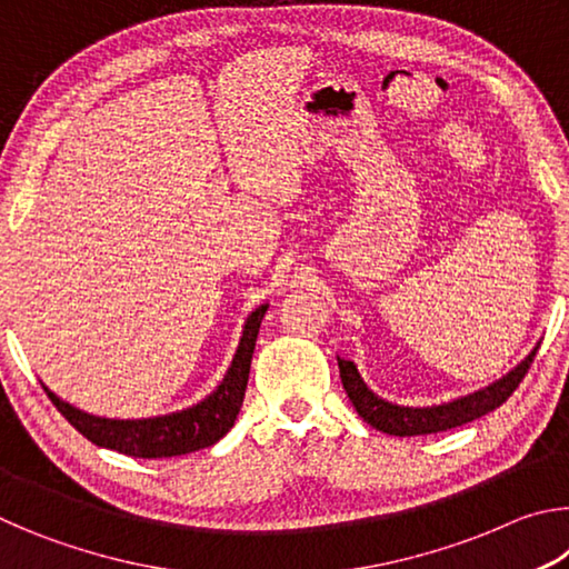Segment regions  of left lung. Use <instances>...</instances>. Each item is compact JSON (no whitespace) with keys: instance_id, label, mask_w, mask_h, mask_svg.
Segmentation results:
<instances>
[{"instance_id":"obj_1","label":"left lung","mask_w":569,"mask_h":569,"mask_svg":"<svg viewBox=\"0 0 569 569\" xmlns=\"http://www.w3.org/2000/svg\"><path fill=\"white\" fill-rule=\"evenodd\" d=\"M539 346H535L525 361H519L512 371L507 373L489 387L479 389L475 393H467V397L439 403V407H399V403H391L381 399L366 387L359 369H356L353 361L339 359V371H341V383L353 409L359 411V417L371 423L373 429L383 431V435L391 437H417V435H437V431H447L461 427V423L475 421L485 413L495 411L497 407L512 397L519 381L525 379V373L535 361Z\"/></svg>"}]
</instances>
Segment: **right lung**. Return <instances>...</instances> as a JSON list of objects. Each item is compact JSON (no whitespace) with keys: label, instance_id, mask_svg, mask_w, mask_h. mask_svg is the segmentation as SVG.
Instances as JSON below:
<instances>
[{"label":"right lung","instance_id":"obj_1","mask_svg":"<svg viewBox=\"0 0 569 569\" xmlns=\"http://www.w3.org/2000/svg\"><path fill=\"white\" fill-rule=\"evenodd\" d=\"M266 311L268 303L258 306L246 319L238 351L228 366L223 381L218 383V389L213 393H208L203 401L192 403V407L182 411H172L166 413V417L150 419H104L62 401L54 391L47 389L44 383L42 389L47 391V397L52 399L57 411H60L82 437H88L92 445L98 447L120 451V455L162 459L213 447L216 441L223 439L230 427H233L240 403H243L250 359H253L258 329H261Z\"/></svg>","mask_w":569,"mask_h":569}]
</instances>
